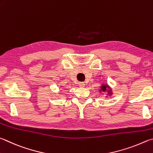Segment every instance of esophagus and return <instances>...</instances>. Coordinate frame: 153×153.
<instances>
[{"mask_svg": "<svg viewBox=\"0 0 153 153\" xmlns=\"http://www.w3.org/2000/svg\"><path fill=\"white\" fill-rule=\"evenodd\" d=\"M79 85L81 88H83L85 86V83L84 82H79Z\"/></svg>", "mask_w": 153, "mask_h": 153, "instance_id": "1", "label": "esophagus"}]
</instances>
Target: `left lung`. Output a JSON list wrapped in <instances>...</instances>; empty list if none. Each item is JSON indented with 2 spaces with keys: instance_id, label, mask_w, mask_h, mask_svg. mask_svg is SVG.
<instances>
[{
  "instance_id": "left-lung-1",
  "label": "left lung",
  "mask_w": 153,
  "mask_h": 153,
  "mask_svg": "<svg viewBox=\"0 0 153 153\" xmlns=\"http://www.w3.org/2000/svg\"><path fill=\"white\" fill-rule=\"evenodd\" d=\"M107 88L108 89L110 88L109 86H108L107 84H102L101 85L100 90V91H103V92H104V91H107L108 95H111V94H112V91H111V89L110 90H107Z\"/></svg>"
}]
</instances>
